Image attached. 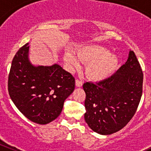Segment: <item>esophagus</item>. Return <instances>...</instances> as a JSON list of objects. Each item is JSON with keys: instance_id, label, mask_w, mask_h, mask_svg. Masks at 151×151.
Returning <instances> with one entry per match:
<instances>
[{"instance_id": "obj_1", "label": "esophagus", "mask_w": 151, "mask_h": 151, "mask_svg": "<svg viewBox=\"0 0 151 151\" xmlns=\"http://www.w3.org/2000/svg\"><path fill=\"white\" fill-rule=\"evenodd\" d=\"M75 84H76V86H77V87H78V88H81V87L83 86V82H82L81 80H76Z\"/></svg>"}]
</instances>
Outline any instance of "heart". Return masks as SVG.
<instances>
[{
  "instance_id": "1",
  "label": "heart",
  "mask_w": 151,
  "mask_h": 151,
  "mask_svg": "<svg viewBox=\"0 0 151 151\" xmlns=\"http://www.w3.org/2000/svg\"><path fill=\"white\" fill-rule=\"evenodd\" d=\"M80 61L86 63L85 72L92 81L99 82L110 77L118 69L119 58L116 55L109 52L105 47L97 45L80 46L76 51ZM64 60L71 67L79 66L78 60L71 52L65 53Z\"/></svg>"
}]
</instances>
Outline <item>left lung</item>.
Segmentation results:
<instances>
[{"label": "left lung", "instance_id": "1", "mask_svg": "<svg viewBox=\"0 0 151 151\" xmlns=\"http://www.w3.org/2000/svg\"><path fill=\"white\" fill-rule=\"evenodd\" d=\"M143 74L134 52L106 80L83 85L86 98L85 121L93 132L102 135L123 129L134 115L142 93Z\"/></svg>", "mask_w": 151, "mask_h": 151}]
</instances>
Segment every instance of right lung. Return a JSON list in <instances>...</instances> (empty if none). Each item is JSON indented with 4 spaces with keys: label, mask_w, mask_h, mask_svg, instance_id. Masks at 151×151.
Masks as SVG:
<instances>
[{
    "label": "right lung",
    "mask_w": 151,
    "mask_h": 151,
    "mask_svg": "<svg viewBox=\"0 0 151 151\" xmlns=\"http://www.w3.org/2000/svg\"><path fill=\"white\" fill-rule=\"evenodd\" d=\"M28 43L14 57L8 90L12 101L30 121L47 124L61 113L64 101L72 93L75 79L60 65L34 66L29 60Z\"/></svg>",
    "instance_id": "1"
}]
</instances>
